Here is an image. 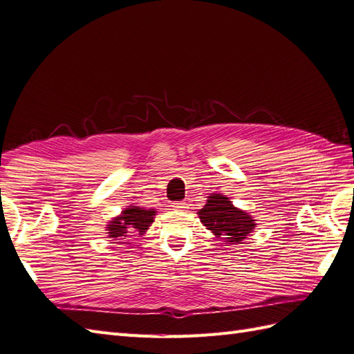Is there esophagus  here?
<instances>
[{"label": "esophagus", "instance_id": "obj_1", "mask_svg": "<svg viewBox=\"0 0 354 354\" xmlns=\"http://www.w3.org/2000/svg\"><path fill=\"white\" fill-rule=\"evenodd\" d=\"M171 207H174V209H176V211H185V209H188V205L184 201H179V202L171 203Z\"/></svg>", "mask_w": 354, "mask_h": 354}]
</instances>
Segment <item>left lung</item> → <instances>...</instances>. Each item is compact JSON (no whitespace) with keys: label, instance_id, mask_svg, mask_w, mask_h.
<instances>
[{"label":"left lung","instance_id":"left-lung-1","mask_svg":"<svg viewBox=\"0 0 354 354\" xmlns=\"http://www.w3.org/2000/svg\"><path fill=\"white\" fill-rule=\"evenodd\" d=\"M197 215L207 230L230 245L247 239L257 225L254 216L234 206L230 198L221 193L207 196L206 205L198 209Z\"/></svg>","mask_w":354,"mask_h":354}]
</instances>
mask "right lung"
I'll return each mask as SVG.
<instances>
[{
	"instance_id": "right-lung-1",
	"label": "right lung",
	"mask_w": 354,
	"mask_h": 354,
	"mask_svg": "<svg viewBox=\"0 0 354 354\" xmlns=\"http://www.w3.org/2000/svg\"><path fill=\"white\" fill-rule=\"evenodd\" d=\"M156 215V209H147V207L131 203L124 207V211H121L120 215H116L112 220L107 221V238L118 241V243H125L122 241H127L133 236H142L151 227Z\"/></svg>"
}]
</instances>
